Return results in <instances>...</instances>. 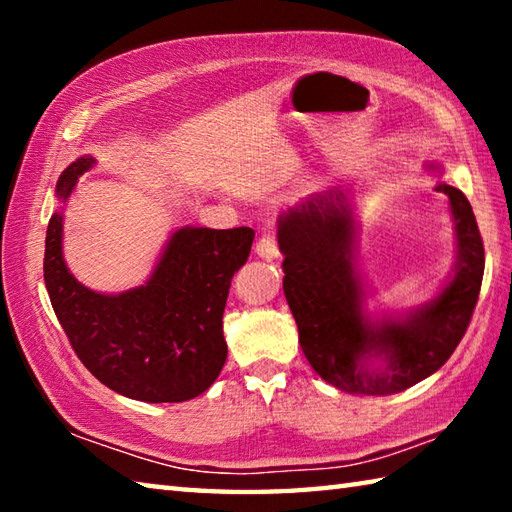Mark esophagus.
I'll use <instances>...</instances> for the list:
<instances>
[{
  "label": "esophagus",
  "mask_w": 512,
  "mask_h": 512,
  "mask_svg": "<svg viewBox=\"0 0 512 512\" xmlns=\"http://www.w3.org/2000/svg\"><path fill=\"white\" fill-rule=\"evenodd\" d=\"M255 253H257V257L266 259V262H275V259L280 257V248H277V239H275L273 235H264L262 239L257 241Z\"/></svg>",
  "instance_id": "esophagus-1"
}]
</instances>
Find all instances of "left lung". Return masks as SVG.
Segmentation results:
<instances>
[{"label": "left lung", "instance_id": "obj_1", "mask_svg": "<svg viewBox=\"0 0 512 512\" xmlns=\"http://www.w3.org/2000/svg\"><path fill=\"white\" fill-rule=\"evenodd\" d=\"M424 169L443 176V167ZM449 201L456 262L436 291L406 311H368L357 264L359 216L352 189L314 194L277 219L284 296L300 348L327 384L357 395H393L433 375L461 343L483 280V241L461 189L438 180Z\"/></svg>", "mask_w": 512, "mask_h": 512}]
</instances>
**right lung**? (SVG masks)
<instances>
[{
  "mask_svg": "<svg viewBox=\"0 0 512 512\" xmlns=\"http://www.w3.org/2000/svg\"><path fill=\"white\" fill-rule=\"evenodd\" d=\"M92 155L60 173V207L47 225L45 284L69 343L101 384L140 402H187L214 384L228 357L223 309L230 280L246 264L253 228L185 225L171 232L149 280L99 293L69 273L63 257V207Z\"/></svg>",
  "mask_w": 512,
  "mask_h": 512,
  "instance_id": "obj_1",
  "label": "right lung"
}]
</instances>
